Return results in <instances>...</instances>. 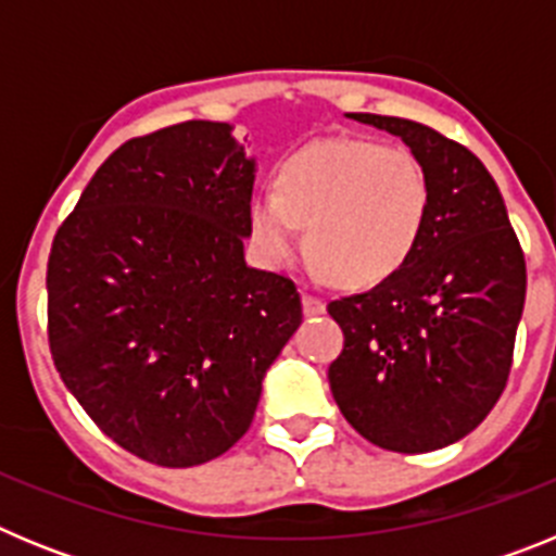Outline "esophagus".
<instances>
[{"instance_id":"1","label":"esophagus","mask_w":556,"mask_h":556,"mask_svg":"<svg viewBox=\"0 0 556 556\" xmlns=\"http://www.w3.org/2000/svg\"><path fill=\"white\" fill-rule=\"evenodd\" d=\"M303 314H306V317H317V314H326V303H323L320 298L303 294Z\"/></svg>"}]
</instances>
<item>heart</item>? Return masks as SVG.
<instances>
[{
  "mask_svg": "<svg viewBox=\"0 0 556 556\" xmlns=\"http://www.w3.org/2000/svg\"><path fill=\"white\" fill-rule=\"evenodd\" d=\"M429 175L415 152L326 139L283 161L275 191L250 203V233L269 267L303 248L337 283L372 287L409 262L429 219Z\"/></svg>",
  "mask_w": 556,
  "mask_h": 556,
  "instance_id": "heart-1",
  "label": "heart"
}]
</instances>
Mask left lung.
<instances>
[{"mask_svg":"<svg viewBox=\"0 0 556 556\" xmlns=\"http://www.w3.org/2000/svg\"><path fill=\"white\" fill-rule=\"evenodd\" d=\"M404 141L429 175V219L409 262L365 294L328 303L345 348L333 401L372 445L445 448L490 415L507 384L527 262L493 175L429 125L348 113Z\"/></svg>","mask_w":556,"mask_h":556,"instance_id":"obj_1","label":"left lung"}]
</instances>
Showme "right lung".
<instances>
[{
	"label": "right lung",
	"mask_w": 556,
	"mask_h": 556,
	"mask_svg": "<svg viewBox=\"0 0 556 556\" xmlns=\"http://www.w3.org/2000/svg\"><path fill=\"white\" fill-rule=\"evenodd\" d=\"M255 169L228 122L130 139L52 242L49 348L63 384L113 443L164 468L242 440L303 320L294 283L244 262Z\"/></svg>",
	"instance_id": "add662e5"
}]
</instances>
